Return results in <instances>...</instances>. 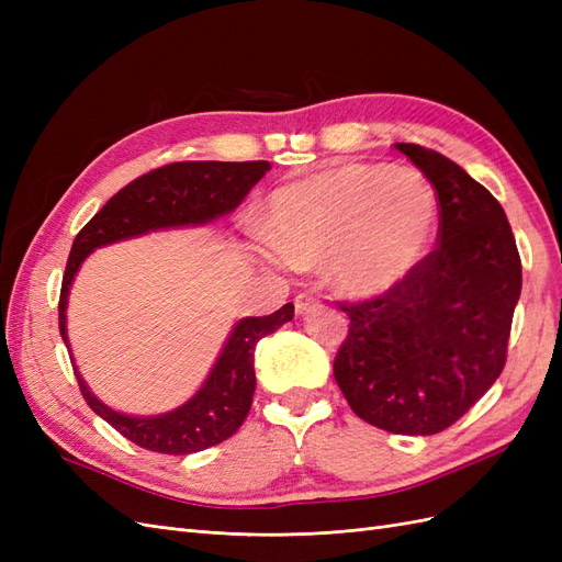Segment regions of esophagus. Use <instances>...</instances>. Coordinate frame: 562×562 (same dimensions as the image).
Segmentation results:
<instances>
[{"label": "esophagus", "instance_id": "esophagus-1", "mask_svg": "<svg viewBox=\"0 0 562 562\" xmlns=\"http://www.w3.org/2000/svg\"><path fill=\"white\" fill-rule=\"evenodd\" d=\"M316 307H318V297L314 293H300L295 297V312H297V316L310 314Z\"/></svg>", "mask_w": 562, "mask_h": 562}]
</instances>
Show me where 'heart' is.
<instances>
[{
  "instance_id": "1",
  "label": "heart",
  "mask_w": 562,
  "mask_h": 562,
  "mask_svg": "<svg viewBox=\"0 0 562 562\" xmlns=\"http://www.w3.org/2000/svg\"><path fill=\"white\" fill-rule=\"evenodd\" d=\"M267 255L326 265L347 297H375L427 258L438 225L431 184L415 171L347 161L283 184L267 201Z\"/></svg>"
}]
</instances>
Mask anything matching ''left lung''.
Here are the masks:
<instances>
[{
	"label": "left lung",
	"mask_w": 562,
	"mask_h": 562,
	"mask_svg": "<svg viewBox=\"0 0 562 562\" xmlns=\"http://www.w3.org/2000/svg\"><path fill=\"white\" fill-rule=\"evenodd\" d=\"M434 184L438 246L382 297L342 304L349 335L335 380L351 411L391 434L431 436L495 384L522 269L502 203L462 166L396 143Z\"/></svg>",
	"instance_id": "1"
}]
</instances>
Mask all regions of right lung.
<instances>
[{
  "label": "right lung",
  "mask_w": 562,
  "mask_h": 562,
  "mask_svg": "<svg viewBox=\"0 0 562 562\" xmlns=\"http://www.w3.org/2000/svg\"><path fill=\"white\" fill-rule=\"evenodd\" d=\"M269 161H180L157 168L116 192L83 227L67 258L60 291V335L67 337V300L79 267L95 248L135 239L149 232L201 227L232 213L267 171ZM291 302L269 316L234 323L209 378L192 398L161 415H126L100 401L77 372L81 394L95 415L131 443L164 454H192L223 443L241 427L255 394V345L293 318Z\"/></svg>",
  "instance_id": "obj_1"
}]
</instances>
